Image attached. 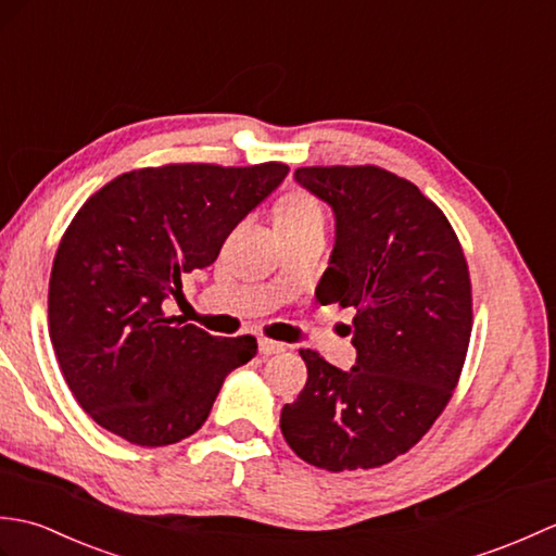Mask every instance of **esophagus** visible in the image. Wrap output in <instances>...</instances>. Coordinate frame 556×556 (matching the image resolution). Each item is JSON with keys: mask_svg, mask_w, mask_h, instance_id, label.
<instances>
[{"mask_svg": "<svg viewBox=\"0 0 556 556\" xmlns=\"http://www.w3.org/2000/svg\"><path fill=\"white\" fill-rule=\"evenodd\" d=\"M257 349H260V353H263V356H275V353H281L287 346L279 344V341H271V339H260Z\"/></svg>", "mask_w": 556, "mask_h": 556, "instance_id": "1", "label": "esophagus"}]
</instances>
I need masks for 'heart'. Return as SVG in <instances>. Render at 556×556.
<instances>
[{"label": "heart", "mask_w": 556, "mask_h": 556, "mask_svg": "<svg viewBox=\"0 0 556 556\" xmlns=\"http://www.w3.org/2000/svg\"><path fill=\"white\" fill-rule=\"evenodd\" d=\"M275 222L281 233H296L311 227H323L325 212L308 191H291L275 205Z\"/></svg>", "instance_id": "heart-1"}]
</instances>
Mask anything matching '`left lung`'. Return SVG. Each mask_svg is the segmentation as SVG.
Here are the masks:
<instances>
[{"label":"left lung","instance_id":"obj_1","mask_svg":"<svg viewBox=\"0 0 556 556\" xmlns=\"http://www.w3.org/2000/svg\"><path fill=\"white\" fill-rule=\"evenodd\" d=\"M334 210L337 239L315 296L353 308L356 365L305 349L308 382L281 434L311 466L358 470L406 454L432 428L464 368L473 296L452 224L416 184L372 167H301Z\"/></svg>","mask_w":556,"mask_h":556}]
</instances>
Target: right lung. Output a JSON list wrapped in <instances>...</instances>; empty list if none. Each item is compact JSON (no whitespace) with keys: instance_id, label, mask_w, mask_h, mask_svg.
Returning a JSON list of instances; mask_svg holds the SVG:
<instances>
[{"instance_id":"1","label":"right lung","mask_w":556,"mask_h":556,"mask_svg":"<svg viewBox=\"0 0 556 556\" xmlns=\"http://www.w3.org/2000/svg\"><path fill=\"white\" fill-rule=\"evenodd\" d=\"M287 174L281 162L134 169L71 219L50 275V339L68 389L104 430L138 446L181 442L207 420L224 377L255 356V337L176 325L162 303L215 263Z\"/></svg>"}]
</instances>
